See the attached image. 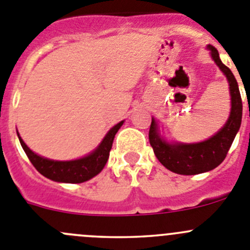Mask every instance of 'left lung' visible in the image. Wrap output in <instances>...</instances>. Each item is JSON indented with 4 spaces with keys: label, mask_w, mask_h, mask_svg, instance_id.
Listing matches in <instances>:
<instances>
[{
    "label": "left lung",
    "mask_w": 250,
    "mask_h": 250,
    "mask_svg": "<svg viewBox=\"0 0 250 250\" xmlns=\"http://www.w3.org/2000/svg\"><path fill=\"white\" fill-rule=\"evenodd\" d=\"M212 59L227 76L229 83L230 108L229 118L220 132L207 141L196 144H169L158 134L157 123L151 120L149 128V143L153 146L154 154L160 163L170 171L181 175H196L209 171L217 167L227 157L234 137L242 123V97L237 80L229 67L226 66L220 59V54L214 46L208 45Z\"/></svg>",
    "instance_id": "1"
}]
</instances>
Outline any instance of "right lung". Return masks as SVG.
<instances>
[{
	"instance_id": "right-lung-1",
	"label": "right lung",
	"mask_w": 250,
	"mask_h": 250,
	"mask_svg": "<svg viewBox=\"0 0 250 250\" xmlns=\"http://www.w3.org/2000/svg\"><path fill=\"white\" fill-rule=\"evenodd\" d=\"M123 125V121L118 125H114L104 137L102 143L100 144L96 150L91 153L87 157L79 160H71V162H54L45 158L37 155L36 153L30 150L22 138L18 134L21 146L23 150L27 154L28 159L33 164V167L41 172L43 176L50 179V180L58 181V183H69V184H80L83 181L90 180L91 178L96 176L104 167L106 165L109 157V150L112 148L114 136Z\"/></svg>"
}]
</instances>
